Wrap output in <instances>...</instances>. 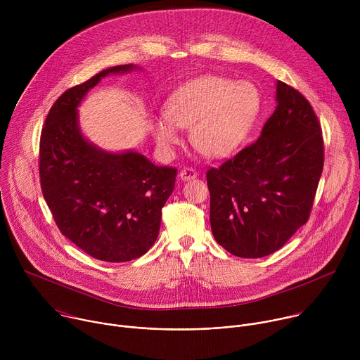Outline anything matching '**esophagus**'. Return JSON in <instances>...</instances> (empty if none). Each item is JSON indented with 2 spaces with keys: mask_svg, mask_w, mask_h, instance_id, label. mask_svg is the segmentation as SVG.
Masks as SVG:
<instances>
[{
  "mask_svg": "<svg viewBox=\"0 0 360 360\" xmlns=\"http://www.w3.org/2000/svg\"><path fill=\"white\" fill-rule=\"evenodd\" d=\"M196 171L195 169H192V168H184V169H181V172H179V178L182 179V181H189V179H193V178H196Z\"/></svg>",
  "mask_w": 360,
  "mask_h": 360,
  "instance_id": "34e87169",
  "label": "esophagus"
}]
</instances>
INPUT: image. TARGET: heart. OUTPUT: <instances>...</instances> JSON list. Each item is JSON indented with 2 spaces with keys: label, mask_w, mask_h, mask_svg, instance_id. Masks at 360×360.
<instances>
[{
  "label": "heart",
  "mask_w": 360,
  "mask_h": 360,
  "mask_svg": "<svg viewBox=\"0 0 360 360\" xmlns=\"http://www.w3.org/2000/svg\"><path fill=\"white\" fill-rule=\"evenodd\" d=\"M262 108L259 89L249 81L205 75L175 89L165 115L150 121L158 146L169 150L179 142L178 128H191V141L205 157L233 155L249 138Z\"/></svg>",
  "instance_id": "b5f03b06"
}]
</instances>
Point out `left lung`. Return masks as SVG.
<instances>
[{
  "instance_id": "obj_1",
  "label": "left lung",
  "mask_w": 360,
  "mask_h": 360,
  "mask_svg": "<svg viewBox=\"0 0 360 360\" xmlns=\"http://www.w3.org/2000/svg\"><path fill=\"white\" fill-rule=\"evenodd\" d=\"M322 169L319 121L299 91L278 81L258 141L207 172L214 238L239 258L276 252L309 219Z\"/></svg>"
}]
</instances>
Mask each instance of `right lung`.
<instances>
[{"mask_svg": "<svg viewBox=\"0 0 360 360\" xmlns=\"http://www.w3.org/2000/svg\"><path fill=\"white\" fill-rule=\"evenodd\" d=\"M134 70L141 68L111 67L65 91L41 132V189L56 224L79 249L105 262H128L149 250L175 188V168L153 165L132 149L105 150L81 131L78 107L86 92L107 75Z\"/></svg>", "mask_w": 360, "mask_h": 360, "instance_id": "1", "label": "right lung"}]
</instances>
